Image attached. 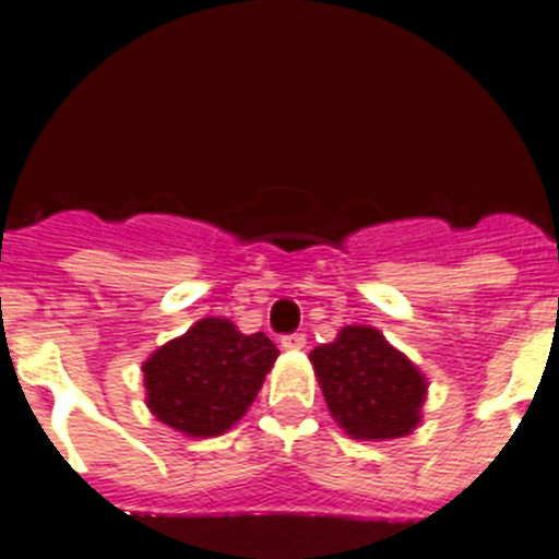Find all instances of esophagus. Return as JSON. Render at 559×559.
I'll return each instance as SVG.
<instances>
[{
	"label": "esophagus",
	"instance_id": "1",
	"mask_svg": "<svg viewBox=\"0 0 559 559\" xmlns=\"http://www.w3.org/2000/svg\"><path fill=\"white\" fill-rule=\"evenodd\" d=\"M280 344H283L285 349H302L305 344H308V338H305V333H288L280 338Z\"/></svg>",
	"mask_w": 559,
	"mask_h": 559
}]
</instances>
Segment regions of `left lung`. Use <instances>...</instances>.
<instances>
[{
	"label": "left lung",
	"mask_w": 559,
	"mask_h": 559,
	"mask_svg": "<svg viewBox=\"0 0 559 559\" xmlns=\"http://www.w3.org/2000/svg\"><path fill=\"white\" fill-rule=\"evenodd\" d=\"M330 414L355 439H397L417 428L426 378L374 328H344L310 353Z\"/></svg>",
	"instance_id": "1"
}]
</instances>
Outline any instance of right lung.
<instances>
[{
	"instance_id": "add662e5",
	"label": "right lung",
	"mask_w": 559,
	"mask_h": 559,
	"mask_svg": "<svg viewBox=\"0 0 559 559\" xmlns=\"http://www.w3.org/2000/svg\"><path fill=\"white\" fill-rule=\"evenodd\" d=\"M276 355L269 335L201 319L145 360L147 408L187 437H218L254 403Z\"/></svg>"
}]
</instances>
